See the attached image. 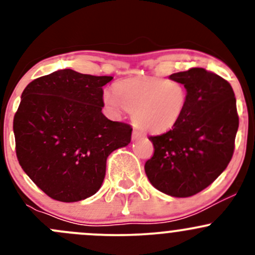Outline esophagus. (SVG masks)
Instances as JSON below:
<instances>
[{"label": "esophagus", "instance_id": "obj_1", "mask_svg": "<svg viewBox=\"0 0 255 255\" xmlns=\"http://www.w3.org/2000/svg\"><path fill=\"white\" fill-rule=\"evenodd\" d=\"M142 137H143V134L139 132V130H133V133H132V139L133 140L140 139Z\"/></svg>", "mask_w": 255, "mask_h": 255}]
</instances>
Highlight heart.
<instances>
[{"instance_id": "1", "label": "heart", "mask_w": 255, "mask_h": 255, "mask_svg": "<svg viewBox=\"0 0 255 255\" xmlns=\"http://www.w3.org/2000/svg\"><path fill=\"white\" fill-rule=\"evenodd\" d=\"M105 105L116 115L132 112V120L144 132L161 134L173 129L186 112L189 94L182 82L156 76L125 79L115 91L105 90Z\"/></svg>"}]
</instances>
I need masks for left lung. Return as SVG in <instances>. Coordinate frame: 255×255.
I'll return each instance as SVG.
<instances>
[{
    "label": "left lung",
    "instance_id": "1",
    "mask_svg": "<svg viewBox=\"0 0 255 255\" xmlns=\"http://www.w3.org/2000/svg\"><path fill=\"white\" fill-rule=\"evenodd\" d=\"M186 86V112L164 134L149 137L154 154L144 165L150 184L174 197L206 189L232 159L239 118L230 82L202 68L169 76Z\"/></svg>",
    "mask_w": 255,
    "mask_h": 255
}]
</instances>
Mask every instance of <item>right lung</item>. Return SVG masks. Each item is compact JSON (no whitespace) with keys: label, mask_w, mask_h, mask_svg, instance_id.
Masks as SVG:
<instances>
[{"label":"right lung","mask_w":255,"mask_h":255,"mask_svg":"<svg viewBox=\"0 0 255 255\" xmlns=\"http://www.w3.org/2000/svg\"><path fill=\"white\" fill-rule=\"evenodd\" d=\"M112 76L54 71L27 85L13 120L19 165L49 197L76 202L99 191L113 150L130 143L132 127L102 113Z\"/></svg>","instance_id":"obj_1"}]
</instances>
